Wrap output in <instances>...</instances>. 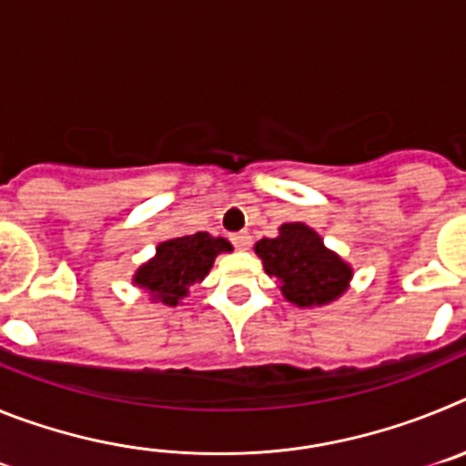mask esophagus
<instances>
[{
	"label": "esophagus",
	"instance_id": "1",
	"mask_svg": "<svg viewBox=\"0 0 466 466\" xmlns=\"http://www.w3.org/2000/svg\"><path fill=\"white\" fill-rule=\"evenodd\" d=\"M230 240H233V245H236L238 249H247V247L252 245V236H249L247 230H240V233H233V236H230Z\"/></svg>",
	"mask_w": 466,
	"mask_h": 466
}]
</instances>
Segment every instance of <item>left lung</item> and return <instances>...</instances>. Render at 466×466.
Instances as JSON below:
<instances>
[{"label":"left lung","instance_id":"obj_1","mask_svg":"<svg viewBox=\"0 0 466 466\" xmlns=\"http://www.w3.org/2000/svg\"><path fill=\"white\" fill-rule=\"evenodd\" d=\"M263 270L278 279L282 296L296 308H322L339 300L352 282V266L324 245L315 228L289 221L275 238L254 245Z\"/></svg>","mask_w":466,"mask_h":466}]
</instances>
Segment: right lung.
Segmentation results:
<instances>
[{"label":"right lung","instance_id":"add662e5","mask_svg":"<svg viewBox=\"0 0 466 466\" xmlns=\"http://www.w3.org/2000/svg\"><path fill=\"white\" fill-rule=\"evenodd\" d=\"M224 252H233V245L226 238L209 233L158 242L154 257L135 270L133 284L149 294L151 303L175 308L187 299L193 284L208 278L214 258Z\"/></svg>","mask_w":466,"mask_h":466}]
</instances>
